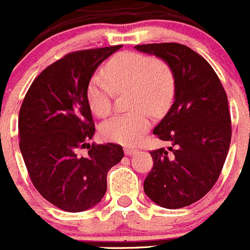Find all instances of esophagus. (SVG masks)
<instances>
[{"label":"esophagus","instance_id":"esophagus-1","mask_svg":"<svg viewBox=\"0 0 250 250\" xmlns=\"http://www.w3.org/2000/svg\"><path fill=\"white\" fill-rule=\"evenodd\" d=\"M124 151H125V154H126V156H131V154L136 153L137 148H134V147H125Z\"/></svg>","mask_w":250,"mask_h":250}]
</instances>
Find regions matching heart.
Instances as JSON below:
<instances>
[{"label":"heart","mask_w":250,"mask_h":250,"mask_svg":"<svg viewBox=\"0 0 250 250\" xmlns=\"http://www.w3.org/2000/svg\"><path fill=\"white\" fill-rule=\"evenodd\" d=\"M102 75H94L85 88L91 110L106 118L113 109L116 94L129 92L131 113L116 116L102 126L105 140L131 146L145 136L152 125L151 113L162 115L172 105L177 91L173 68L163 59L124 51L104 65Z\"/></svg>","instance_id":"heart-1"}]
</instances>
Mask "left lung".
<instances>
[{
  "label": "left lung",
  "mask_w": 250,
  "mask_h": 250,
  "mask_svg": "<svg viewBox=\"0 0 250 250\" xmlns=\"http://www.w3.org/2000/svg\"><path fill=\"white\" fill-rule=\"evenodd\" d=\"M139 51L167 61L177 81L174 103L153 134L169 141V151H151L153 168L144 190L166 208L189 206L217 182L232 136L227 94L210 63L178 42L136 45Z\"/></svg>",
  "instance_id": "8db88e82"
}]
</instances>
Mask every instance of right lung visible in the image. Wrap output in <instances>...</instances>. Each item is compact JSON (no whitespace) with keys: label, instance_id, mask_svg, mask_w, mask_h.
<instances>
[{"label":"right lung","instance_id":"add662e5","mask_svg":"<svg viewBox=\"0 0 250 250\" xmlns=\"http://www.w3.org/2000/svg\"><path fill=\"white\" fill-rule=\"evenodd\" d=\"M121 45L73 51L47 66L30 84L18 119L28 174L45 200L68 212L93 208L106 191V174L124 157L116 144H87L94 121L85 88L94 71ZM87 147L88 153L79 151Z\"/></svg>","mask_w":250,"mask_h":250}]
</instances>
